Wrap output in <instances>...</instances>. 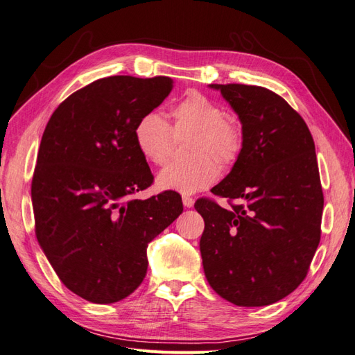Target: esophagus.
Wrapping results in <instances>:
<instances>
[{"mask_svg": "<svg viewBox=\"0 0 355 355\" xmlns=\"http://www.w3.org/2000/svg\"><path fill=\"white\" fill-rule=\"evenodd\" d=\"M182 201H184V206L188 207V209L194 206V198L189 197V196H184V197H182Z\"/></svg>", "mask_w": 355, "mask_h": 355, "instance_id": "esophagus-1", "label": "esophagus"}]
</instances>
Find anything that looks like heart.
Returning a JSON list of instances; mask_svg holds the SVG:
<instances>
[{"instance_id":"obj_1","label":"heart","mask_w":355,"mask_h":355,"mask_svg":"<svg viewBox=\"0 0 355 355\" xmlns=\"http://www.w3.org/2000/svg\"><path fill=\"white\" fill-rule=\"evenodd\" d=\"M173 125L157 111L139 116L133 128L137 151L155 166H163L171 157L176 137L192 136L188 153L192 159L173 163L159 171L157 184L161 189L194 194L206 189L219 176L220 167H230L243 151V132L237 123L228 120L219 103L191 92L175 105Z\"/></svg>"}]
</instances>
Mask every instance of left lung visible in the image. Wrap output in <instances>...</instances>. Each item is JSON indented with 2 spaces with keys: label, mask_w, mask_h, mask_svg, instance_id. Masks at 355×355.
<instances>
[{
  "label": "left lung",
  "mask_w": 355,
  "mask_h": 355,
  "mask_svg": "<svg viewBox=\"0 0 355 355\" xmlns=\"http://www.w3.org/2000/svg\"><path fill=\"white\" fill-rule=\"evenodd\" d=\"M210 87L239 114L243 151L211 189L230 206L211 198L194 204L204 219V274L234 305H271L305 280L320 243L324 197L314 139L304 118L271 90Z\"/></svg>",
  "instance_id": "8db88e82"
}]
</instances>
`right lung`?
I'll list each match as a JSON object with an SVG mask.
<instances>
[{
    "label": "right lung",
    "instance_id": "add662e5",
    "mask_svg": "<svg viewBox=\"0 0 355 355\" xmlns=\"http://www.w3.org/2000/svg\"><path fill=\"white\" fill-rule=\"evenodd\" d=\"M171 87L168 77L96 80L63 101L42 133L31 185L35 235L60 282L89 302L132 295L148 244L184 211L175 191L133 197L154 182L135 124Z\"/></svg>",
    "mask_w": 355,
    "mask_h": 355
}]
</instances>
